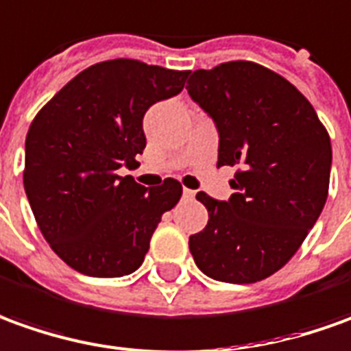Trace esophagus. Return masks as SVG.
<instances>
[{"label": "esophagus", "mask_w": 351, "mask_h": 351, "mask_svg": "<svg viewBox=\"0 0 351 351\" xmlns=\"http://www.w3.org/2000/svg\"><path fill=\"white\" fill-rule=\"evenodd\" d=\"M183 199H185V200H193V199H195V191L183 189Z\"/></svg>", "instance_id": "esophagus-1"}]
</instances>
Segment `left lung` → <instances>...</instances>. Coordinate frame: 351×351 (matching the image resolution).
Listing matches in <instances>:
<instances>
[{
  "mask_svg": "<svg viewBox=\"0 0 351 351\" xmlns=\"http://www.w3.org/2000/svg\"><path fill=\"white\" fill-rule=\"evenodd\" d=\"M187 91L216 122L217 168L239 166L229 200L197 195L208 223L189 250L216 281H262L296 254L327 202L330 137L289 80L250 60L195 70Z\"/></svg>",
  "mask_w": 351,
  "mask_h": 351,
  "instance_id": "left-lung-1",
  "label": "left lung"
}]
</instances>
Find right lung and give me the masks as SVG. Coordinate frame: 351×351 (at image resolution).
I'll return each instance as SVG.
<instances>
[{
    "label": "right lung",
    "instance_id": "add662e5",
    "mask_svg": "<svg viewBox=\"0 0 351 351\" xmlns=\"http://www.w3.org/2000/svg\"><path fill=\"white\" fill-rule=\"evenodd\" d=\"M187 76L134 59L97 62L32 120L24 191L42 235L72 269L122 277L143 263L162 214L183 189L171 178L147 189L118 170L143 152L149 106L178 95Z\"/></svg>",
    "mask_w": 351,
    "mask_h": 351
}]
</instances>
